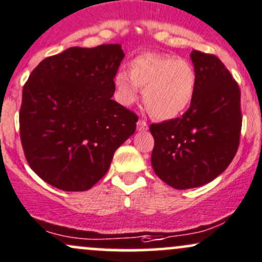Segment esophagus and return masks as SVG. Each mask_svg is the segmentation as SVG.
I'll list each match as a JSON object with an SVG mask.
<instances>
[{"mask_svg":"<svg viewBox=\"0 0 262 262\" xmlns=\"http://www.w3.org/2000/svg\"><path fill=\"white\" fill-rule=\"evenodd\" d=\"M137 128H138L139 132L147 130V129H148V124L145 123L144 120H139V122L137 123Z\"/></svg>","mask_w":262,"mask_h":262,"instance_id":"34e87169","label":"esophagus"}]
</instances>
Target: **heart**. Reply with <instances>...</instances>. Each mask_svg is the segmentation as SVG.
I'll list each match as a JSON object with an SVG mask.
<instances>
[{
	"instance_id": "heart-1",
	"label": "heart",
	"mask_w": 262,
	"mask_h": 262,
	"mask_svg": "<svg viewBox=\"0 0 262 262\" xmlns=\"http://www.w3.org/2000/svg\"><path fill=\"white\" fill-rule=\"evenodd\" d=\"M114 85L124 105L136 103L139 89L149 114L159 120L180 117L191 106L197 90L193 65L170 55L143 54L129 62V73L115 74Z\"/></svg>"
}]
</instances>
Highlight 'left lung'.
Listing matches in <instances>:
<instances>
[{
	"label": "left lung",
	"mask_w": 262,
	"mask_h": 262,
	"mask_svg": "<svg viewBox=\"0 0 262 262\" xmlns=\"http://www.w3.org/2000/svg\"><path fill=\"white\" fill-rule=\"evenodd\" d=\"M197 90L181 118L152 124V167L176 189L196 188L219 177L237 152L241 133L240 89L214 55L193 50Z\"/></svg>",
	"instance_id": "8db88e82"
}]
</instances>
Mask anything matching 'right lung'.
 I'll return each instance as SVG.
<instances>
[{"label":"right lung","mask_w":262,"mask_h":262,"mask_svg":"<svg viewBox=\"0 0 262 262\" xmlns=\"http://www.w3.org/2000/svg\"><path fill=\"white\" fill-rule=\"evenodd\" d=\"M122 45L70 48L46 57L22 90L20 136L35 173L68 192L88 191L108 172L138 117L113 100Z\"/></svg>","instance_id":"add662e5"}]
</instances>
